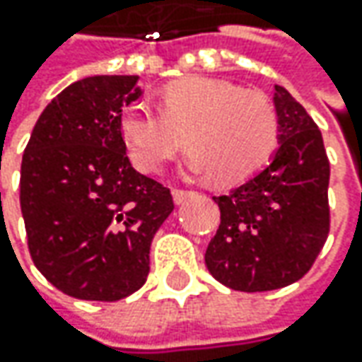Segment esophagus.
I'll list each match as a JSON object with an SVG mask.
<instances>
[{
	"label": "esophagus",
	"instance_id": "obj_1",
	"mask_svg": "<svg viewBox=\"0 0 362 362\" xmlns=\"http://www.w3.org/2000/svg\"><path fill=\"white\" fill-rule=\"evenodd\" d=\"M193 193L191 191H185V189H173V202L177 203V205H181V203L185 202V199H189Z\"/></svg>",
	"mask_w": 362,
	"mask_h": 362
}]
</instances>
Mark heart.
Segmentation results:
<instances>
[{
  "label": "heart",
  "instance_id": "1",
  "mask_svg": "<svg viewBox=\"0 0 362 362\" xmlns=\"http://www.w3.org/2000/svg\"><path fill=\"white\" fill-rule=\"evenodd\" d=\"M193 148L185 169L195 177L238 183L262 171L280 143V119L262 92L209 76L175 80L160 90V110L146 100L122 106L120 139L131 160L153 173L181 146Z\"/></svg>",
  "mask_w": 362,
  "mask_h": 362
}]
</instances>
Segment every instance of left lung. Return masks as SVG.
Segmentation results:
<instances>
[{"mask_svg":"<svg viewBox=\"0 0 362 362\" xmlns=\"http://www.w3.org/2000/svg\"><path fill=\"white\" fill-rule=\"evenodd\" d=\"M280 143L270 165L228 195L214 197L221 223L205 266L240 292H266L300 280L328 238V165L322 134L292 94L274 86Z\"/></svg>","mask_w":362,"mask_h":362,"instance_id":"left-lung-1","label":"left lung"}]
</instances>
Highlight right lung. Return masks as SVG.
I'll list each match as a JSON object with an SVG mask.
<instances>
[{"instance_id": "1", "label": "right lung", "mask_w": 362, "mask_h": 362, "mask_svg": "<svg viewBox=\"0 0 362 362\" xmlns=\"http://www.w3.org/2000/svg\"><path fill=\"white\" fill-rule=\"evenodd\" d=\"M139 76H88L64 88L23 151L20 205L35 268L64 294L115 302L146 282L171 191L134 171L120 139Z\"/></svg>"}]
</instances>
